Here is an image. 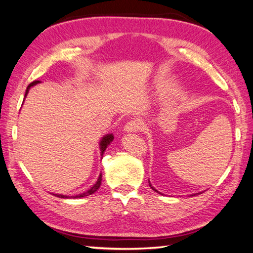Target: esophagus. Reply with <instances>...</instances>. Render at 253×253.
<instances>
[{
    "mask_svg": "<svg viewBox=\"0 0 253 253\" xmlns=\"http://www.w3.org/2000/svg\"><path fill=\"white\" fill-rule=\"evenodd\" d=\"M142 121L140 119H134V120H131V121L126 122V126H124L123 130L126 132V133H129V132H137L140 129H142Z\"/></svg>",
    "mask_w": 253,
    "mask_h": 253,
    "instance_id": "34e87169",
    "label": "esophagus"
}]
</instances>
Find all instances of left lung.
Segmentation results:
<instances>
[{
  "label": "left lung",
  "instance_id": "1",
  "mask_svg": "<svg viewBox=\"0 0 253 253\" xmlns=\"http://www.w3.org/2000/svg\"><path fill=\"white\" fill-rule=\"evenodd\" d=\"M149 185H150V188H151V189H153V190H154V191H155V192H158V191H157V190H156V189H155V188H154V186H153V185H151V183H150V181H149ZM158 193H161V192H158Z\"/></svg>",
  "mask_w": 253,
  "mask_h": 253
}]
</instances>
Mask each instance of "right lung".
<instances>
[{"label":"right lung","mask_w":253,"mask_h":253,"mask_svg":"<svg viewBox=\"0 0 253 253\" xmlns=\"http://www.w3.org/2000/svg\"><path fill=\"white\" fill-rule=\"evenodd\" d=\"M40 83H41V81H34V83H32L28 87H27V90H26V94H25V98L27 97V95H28L29 89L32 88V87H34V86H36V84H40ZM23 100H25V99H23ZM113 139H114V135L112 134V133H108V134H105L104 137L102 138V140H100V141H99V150H100V156H102V158H103V154L105 153V150H106L107 147L111 145V142L113 141ZM100 184H102V173L99 174V176H98V178H97L96 183L92 185L91 188H89L87 191H84L83 193L77 194V196H72L71 198H73V199H75V198H83V197L90 196V194L95 193L97 190L99 189ZM54 196H56V197H59V198H69L68 196H64V194H54Z\"/></svg>","instance_id":"right-lung-1"}]
</instances>
